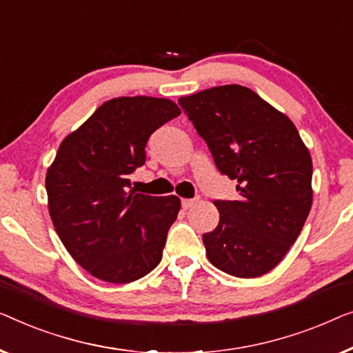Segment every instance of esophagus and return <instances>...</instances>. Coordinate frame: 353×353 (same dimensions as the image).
I'll list each match as a JSON object with an SVG mask.
<instances>
[{
	"label": "esophagus",
	"instance_id": "34e87169",
	"mask_svg": "<svg viewBox=\"0 0 353 353\" xmlns=\"http://www.w3.org/2000/svg\"><path fill=\"white\" fill-rule=\"evenodd\" d=\"M195 203H196V198H185V200H182V208L183 210H188V208H192Z\"/></svg>",
	"mask_w": 353,
	"mask_h": 353
}]
</instances>
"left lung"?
Here are the masks:
<instances>
[{"label": "left lung", "instance_id": "obj_1", "mask_svg": "<svg viewBox=\"0 0 353 353\" xmlns=\"http://www.w3.org/2000/svg\"><path fill=\"white\" fill-rule=\"evenodd\" d=\"M238 200H216L219 224L206 256L238 278L270 272L297 240L312 208V158L286 115L250 88L225 84L179 99Z\"/></svg>", "mask_w": 353, "mask_h": 353}]
</instances>
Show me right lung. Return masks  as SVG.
<instances>
[{
  "instance_id": "add662e5",
  "label": "right lung",
  "mask_w": 353,
  "mask_h": 353,
  "mask_svg": "<svg viewBox=\"0 0 353 353\" xmlns=\"http://www.w3.org/2000/svg\"><path fill=\"white\" fill-rule=\"evenodd\" d=\"M179 115L170 99H112L63 139L49 166L54 228L73 259L99 280L131 283L160 264L181 200L128 192V176L145 163L148 137Z\"/></svg>"
}]
</instances>
